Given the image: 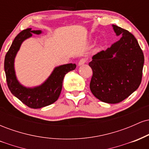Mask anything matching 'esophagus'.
<instances>
[{
  "mask_svg": "<svg viewBox=\"0 0 149 149\" xmlns=\"http://www.w3.org/2000/svg\"><path fill=\"white\" fill-rule=\"evenodd\" d=\"M87 61V59L85 58H82L81 59H80V61H78V66H81V65H83L85 64Z\"/></svg>",
  "mask_w": 149,
  "mask_h": 149,
  "instance_id": "obj_1",
  "label": "esophagus"
}]
</instances>
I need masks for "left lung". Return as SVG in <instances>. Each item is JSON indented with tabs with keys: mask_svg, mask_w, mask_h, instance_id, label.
<instances>
[{
	"mask_svg": "<svg viewBox=\"0 0 149 149\" xmlns=\"http://www.w3.org/2000/svg\"><path fill=\"white\" fill-rule=\"evenodd\" d=\"M120 38L105 51L92 57L89 63L93 72L90 88L103 102L117 104L139 88L144 57L135 37L129 31L112 25Z\"/></svg>",
	"mask_w": 149,
	"mask_h": 149,
	"instance_id": "left-lung-1",
	"label": "left lung"
}]
</instances>
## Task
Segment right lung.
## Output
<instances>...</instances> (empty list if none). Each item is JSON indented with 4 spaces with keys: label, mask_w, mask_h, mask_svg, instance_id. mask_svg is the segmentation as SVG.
Here are the masks:
<instances>
[{
    "label": "right lung",
    "mask_w": 149,
    "mask_h": 149,
    "mask_svg": "<svg viewBox=\"0 0 149 149\" xmlns=\"http://www.w3.org/2000/svg\"><path fill=\"white\" fill-rule=\"evenodd\" d=\"M40 30L26 29L15 37L4 61L6 80L9 90L14 96L31 109H40L55 102L60 95L65 75L76 69L75 64H67L57 66L42 84L34 88H26L17 79L15 71V59L24 40L32 36V33L40 34Z\"/></svg>",
    "instance_id": "right-lung-1"
}]
</instances>
